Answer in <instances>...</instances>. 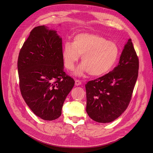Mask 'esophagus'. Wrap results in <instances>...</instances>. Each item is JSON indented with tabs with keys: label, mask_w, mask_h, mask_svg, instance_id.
Segmentation results:
<instances>
[{
	"label": "esophagus",
	"mask_w": 153,
	"mask_h": 153,
	"mask_svg": "<svg viewBox=\"0 0 153 153\" xmlns=\"http://www.w3.org/2000/svg\"><path fill=\"white\" fill-rule=\"evenodd\" d=\"M82 83L81 82V81H79V80H75V85L78 86V85H80Z\"/></svg>",
	"instance_id": "esophagus-1"
}]
</instances>
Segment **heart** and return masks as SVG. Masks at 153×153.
<instances>
[{
    "label": "heart",
    "instance_id": "b5f03b06",
    "mask_svg": "<svg viewBox=\"0 0 153 153\" xmlns=\"http://www.w3.org/2000/svg\"><path fill=\"white\" fill-rule=\"evenodd\" d=\"M81 56L82 64L75 71L76 76L85 72L99 77L107 74L115 66L119 56L117 45L104 37L94 33H81L73 38V42L64 45L62 57L64 65L72 70Z\"/></svg>",
    "mask_w": 153,
    "mask_h": 153
}]
</instances>
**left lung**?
I'll list each match as a JSON object with an SVG mask.
<instances>
[{"label": "left lung", "instance_id": "8db88e82", "mask_svg": "<svg viewBox=\"0 0 153 153\" xmlns=\"http://www.w3.org/2000/svg\"><path fill=\"white\" fill-rule=\"evenodd\" d=\"M138 69V58L130 38L118 66L85 84L86 111L91 119L99 123H110L123 113L131 99Z\"/></svg>", "mask_w": 153, "mask_h": 153}]
</instances>
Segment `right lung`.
Listing matches in <instances>:
<instances>
[{
  "label": "right lung",
  "mask_w": 153,
  "mask_h": 153,
  "mask_svg": "<svg viewBox=\"0 0 153 153\" xmlns=\"http://www.w3.org/2000/svg\"><path fill=\"white\" fill-rule=\"evenodd\" d=\"M62 38L45 25L34 28L18 58L20 89L34 114L43 120L58 118L74 80L64 71Z\"/></svg>",
  "instance_id": "add662e5"
}]
</instances>
